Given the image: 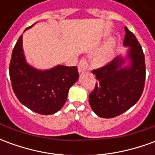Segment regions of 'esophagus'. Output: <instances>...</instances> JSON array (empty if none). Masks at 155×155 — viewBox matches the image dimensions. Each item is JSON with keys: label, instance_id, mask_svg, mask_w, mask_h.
Instances as JSON below:
<instances>
[{"label": "esophagus", "instance_id": "esophagus-1", "mask_svg": "<svg viewBox=\"0 0 155 155\" xmlns=\"http://www.w3.org/2000/svg\"><path fill=\"white\" fill-rule=\"evenodd\" d=\"M91 68L89 67V64H88L87 61L85 59H81L79 64H78V71L79 72H83V71H90Z\"/></svg>", "mask_w": 155, "mask_h": 155}]
</instances>
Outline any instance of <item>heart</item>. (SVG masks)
Instances as JSON below:
<instances>
[{"label": "heart", "instance_id": "b5f03b06", "mask_svg": "<svg viewBox=\"0 0 155 155\" xmlns=\"http://www.w3.org/2000/svg\"><path fill=\"white\" fill-rule=\"evenodd\" d=\"M114 46V41L113 40L109 41L107 45L104 46V49L95 55V57L94 59V64H96L97 65H104V64H106L110 60L111 52H112V50H113Z\"/></svg>", "mask_w": 155, "mask_h": 155}]
</instances>
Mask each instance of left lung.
Returning a JSON list of instances; mask_svg holds the SVG:
<instances>
[{
	"instance_id": "obj_1",
	"label": "left lung",
	"mask_w": 155,
	"mask_h": 155,
	"mask_svg": "<svg viewBox=\"0 0 155 155\" xmlns=\"http://www.w3.org/2000/svg\"><path fill=\"white\" fill-rule=\"evenodd\" d=\"M124 45L130 46L129 67L124 60L116 57L103 67L93 70L97 83L89 95L92 110L101 118H114L136 104L145 83V60L140 42L126 26Z\"/></svg>"
}]
</instances>
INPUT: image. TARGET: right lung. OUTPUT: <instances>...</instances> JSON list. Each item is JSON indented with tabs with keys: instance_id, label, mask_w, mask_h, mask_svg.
Segmentation results:
<instances>
[{
	"instance_id": "right-lung-1",
	"label": "right lung",
	"mask_w": 155,
	"mask_h": 155,
	"mask_svg": "<svg viewBox=\"0 0 155 155\" xmlns=\"http://www.w3.org/2000/svg\"><path fill=\"white\" fill-rule=\"evenodd\" d=\"M9 73L12 89L20 102L44 115L54 114L63 107L70 88L79 78L76 66L57 65L42 71L29 65L23 53L22 35L12 51Z\"/></svg>"
}]
</instances>
